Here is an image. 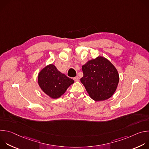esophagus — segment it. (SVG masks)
<instances>
[{"mask_svg": "<svg viewBox=\"0 0 149 149\" xmlns=\"http://www.w3.org/2000/svg\"><path fill=\"white\" fill-rule=\"evenodd\" d=\"M74 81H75L76 82L79 81V78H78V77H74Z\"/></svg>", "mask_w": 149, "mask_h": 149, "instance_id": "esophagus-1", "label": "esophagus"}]
</instances>
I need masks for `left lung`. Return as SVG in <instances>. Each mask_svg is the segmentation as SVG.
Returning <instances> with one entry per match:
<instances>
[{
	"mask_svg": "<svg viewBox=\"0 0 149 149\" xmlns=\"http://www.w3.org/2000/svg\"><path fill=\"white\" fill-rule=\"evenodd\" d=\"M81 82L89 96L95 101L110 98L116 92L119 74L113 63L106 58L98 56L88 61L82 67Z\"/></svg>",
	"mask_w": 149,
	"mask_h": 149,
	"instance_id": "left-lung-1",
	"label": "left lung"
}]
</instances>
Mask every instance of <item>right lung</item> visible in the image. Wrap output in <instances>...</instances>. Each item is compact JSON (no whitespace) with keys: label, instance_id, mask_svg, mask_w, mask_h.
Returning <instances> with one entry per match:
<instances>
[{"label":"right lung","instance_id":"right-lung-1","mask_svg":"<svg viewBox=\"0 0 149 149\" xmlns=\"http://www.w3.org/2000/svg\"><path fill=\"white\" fill-rule=\"evenodd\" d=\"M39 87L45 94L53 99L59 98L74 81L61 72L51 63L42 68L38 75Z\"/></svg>","mask_w":149,"mask_h":149}]
</instances>
